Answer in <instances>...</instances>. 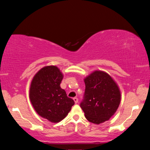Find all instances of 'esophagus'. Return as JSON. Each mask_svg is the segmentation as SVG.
<instances>
[{
    "instance_id": "obj_1",
    "label": "esophagus",
    "mask_w": 150,
    "mask_h": 150,
    "mask_svg": "<svg viewBox=\"0 0 150 150\" xmlns=\"http://www.w3.org/2000/svg\"><path fill=\"white\" fill-rule=\"evenodd\" d=\"M73 100H74V102L77 104L78 103V98L77 97H74L73 98Z\"/></svg>"
}]
</instances>
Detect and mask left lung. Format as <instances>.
<instances>
[{"mask_svg":"<svg viewBox=\"0 0 150 150\" xmlns=\"http://www.w3.org/2000/svg\"><path fill=\"white\" fill-rule=\"evenodd\" d=\"M84 81V99L80 106L85 118L96 124L108 120L120 103L121 93L118 85L110 75L103 71H95Z\"/></svg>","mask_w":150,"mask_h":150,"instance_id":"left-lung-1","label":"left lung"}]
</instances>
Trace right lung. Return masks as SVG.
Segmentation results:
<instances>
[{
    "label": "right lung",
    "mask_w": 150,
    "mask_h": 150,
    "mask_svg": "<svg viewBox=\"0 0 150 150\" xmlns=\"http://www.w3.org/2000/svg\"><path fill=\"white\" fill-rule=\"evenodd\" d=\"M63 73L56 66L42 68L33 77L30 87V99L41 117L57 123L69 112L74 100L60 87Z\"/></svg>",
    "instance_id": "obj_1"
}]
</instances>
